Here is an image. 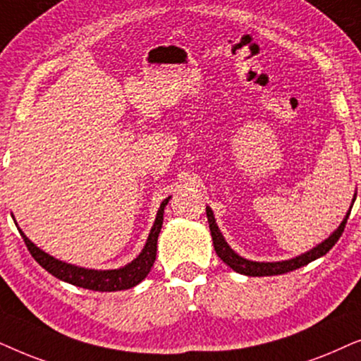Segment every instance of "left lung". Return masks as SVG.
<instances>
[{"instance_id": "left-lung-1", "label": "left lung", "mask_w": 361, "mask_h": 361, "mask_svg": "<svg viewBox=\"0 0 361 361\" xmlns=\"http://www.w3.org/2000/svg\"><path fill=\"white\" fill-rule=\"evenodd\" d=\"M355 198H357V195H355ZM353 203H355V200H353ZM350 211H352V208L348 209V213H347V216H345V219L342 221V224L338 226V229L335 231V233L331 234L329 239H325V241L319 244L317 247L310 249L309 252L302 254V256L295 257V259H289V261H282V262H254V261H247V259L238 256V254L228 246V243L224 241L223 234L219 233V228H218V224H216L211 208H206V216H208L211 238H213V244H214V251L219 256L221 261H223L224 264H228L233 271L244 274V276L262 277V276H277V274H286V272L295 271V269L307 266V264L315 261V259L325 256V254L335 246V243H337L340 236L343 234V229H345V224H347Z\"/></svg>"}]
</instances>
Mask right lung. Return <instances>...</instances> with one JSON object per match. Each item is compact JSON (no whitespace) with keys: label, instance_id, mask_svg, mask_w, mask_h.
<instances>
[{"label":"right lung","instance_id":"add662e5","mask_svg":"<svg viewBox=\"0 0 361 361\" xmlns=\"http://www.w3.org/2000/svg\"><path fill=\"white\" fill-rule=\"evenodd\" d=\"M168 201H170V198L163 201L160 209H158L155 224H153L150 236H148V241L145 244V247H143V251L140 252V256H138L135 261L128 264V266H125L122 269H114V271H94V269H82L72 266V264L57 261V259L49 256V254L41 251L39 247H36L30 239L24 236L21 229H19V233H21L24 244H26L31 256L35 257V261L39 264L41 267H44L47 272L52 274V276L61 279V281L69 282L72 286L82 287V289L99 292H115L130 289V287L140 284L143 279L147 277V274L150 272L153 262H155L158 234H160L161 231L163 211H165Z\"/></svg>","mask_w":361,"mask_h":361}]
</instances>
